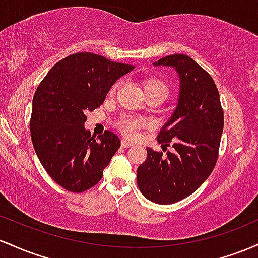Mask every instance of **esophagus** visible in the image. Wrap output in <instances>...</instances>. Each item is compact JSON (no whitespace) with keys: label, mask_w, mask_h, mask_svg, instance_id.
Here are the masks:
<instances>
[{"label":"esophagus","mask_w":258,"mask_h":258,"mask_svg":"<svg viewBox=\"0 0 258 258\" xmlns=\"http://www.w3.org/2000/svg\"><path fill=\"white\" fill-rule=\"evenodd\" d=\"M120 145H121V147H125V149H126V147H132L134 144L130 143V141H128V140H121Z\"/></svg>","instance_id":"1"}]
</instances>
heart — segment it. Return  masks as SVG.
Instances as JSON below:
<instances>
[{"label": "heart", "mask_w": 258, "mask_h": 258, "mask_svg": "<svg viewBox=\"0 0 258 258\" xmlns=\"http://www.w3.org/2000/svg\"><path fill=\"white\" fill-rule=\"evenodd\" d=\"M118 86H119V83H115L112 85V88L109 89V95H111V96L114 95V92L117 91ZM143 89L145 91V95H158V96H161L163 100L168 95L167 84L164 83L163 80L158 79V78H149V79L144 80ZM146 124V120H145L144 118L129 117V115H125V117L120 118V119L117 121L118 129H119L126 138L130 139L137 137L139 130L145 128Z\"/></svg>", "instance_id": "b5f03b06"}]
</instances>
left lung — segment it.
Wrapping results in <instances>:
<instances>
[{
    "mask_svg": "<svg viewBox=\"0 0 258 258\" xmlns=\"http://www.w3.org/2000/svg\"><path fill=\"white\" fill-rule=\"evenodd\" d=\"M153 66L172 67L180 80L178 105L162 126V150L147 147L138 168V186L150 201L170 205L191 195L210 176L218 160L224 125L219 92L212 77L186 54H170Z\"/></svg>",
    "mask_w": 258,
    "mask_h": 258,
    "instance_id": "left-lung-1",
    "label": "left lung"
}]
</instances>
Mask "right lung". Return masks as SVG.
Returning <instances> with one entry per match:
<instances>
[{"mask_svg": "<svg viewBox=\"0 0 258 258\" xmlns=\"http://www.w3.org/2000/svg\"><path fill=\"white\" fill-rule=\"evenodd\" d=\"M133 69L100 54L79 52L56 63L37 86L31 140L48 175L68 191L95 186L120 147L114 133L107 130L95 139L84 123L86 112L102 105L112 85Z\"/></svg>", "mask_w": 258, "mask_h": 258, "instance_id": "obj_1", "label": "right lung"}]
</instances>
